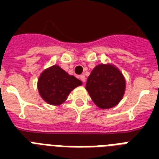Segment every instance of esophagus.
Segmentation results:
<instances>
[{"mask_svg": "<svg viewBox=\"0 0 159 159\" xmlns=\"http://www.w3.org/2000/svg\"><path fill=\"white\" fill-rule=\"evenodd\" d=\"M80 79H81V81H82V82H86V77H85L84 75H81V76H80Z\"/></svg>", "mask_w": 159, "mask_h": 159, "instance_id": "1", "label": "esophagus"}]
</instances>
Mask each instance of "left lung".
<instances>
[{
  "label": "left lung",
  "mask_w": 159,
  "mask_h": 159,
  "mask_svg": "<svg viewBox=\"0 0 159 159\" xmlns=\"http://www.w3.org/2000/svg\"><path fill=\"white\" fill-rule=\"evenodd\" d=\"M86 89L93 102L102 109L113 107L120 102L125 89L123 75L116 67L100 64L87 78Z\"/></svg>",
  "instance_id": "obj_1"
}]
</instances>
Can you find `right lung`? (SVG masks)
<instances>
[{"instance_id":"right-lung-1","label":"right lung","mask_w":159,"mask_h":159,"mask_svg":"<svg viewBox=\"0 0 159 159\" xmlns=\"http://www.w3.org/2000/svg\"><path fill=\"white\" fill-rule=\"evenodd\" d=\"M80 85V80L54 65L42 72L38 81V90L46 102L57 106L64 102L70 92Z\"/></svg>"}]
</instances>
